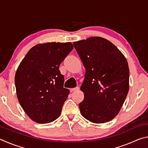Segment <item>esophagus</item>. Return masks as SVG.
I'll list each match as a JSON object with an SVG mask.
<instances>
[{
    "label": "esophagus",
    "mask_w": 148,
    "mask_h": 148,
    "mask_svg": "<svg viewBox=\"0 0 148 148\" xmlns=\"http://www.w3.org/2000/svg\"><path fill=\"white\" fill-rule=\"evenodd\" d=\"M78 89H79V87H74V88H71V89H70V91L73 92V91H77Z\"/></svg>",
    "instance_id": "1"
}]
</instances>
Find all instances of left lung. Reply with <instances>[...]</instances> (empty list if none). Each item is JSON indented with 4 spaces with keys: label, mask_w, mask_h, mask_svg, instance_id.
<instances>
[{
    "label": "left lung",
    "mask_w": 148,
    "mask_h": 148,
    "mask_svg": "<svg viewBox=\"0 0 148 148\" xmlns=\"http://www.w3.org/2000/svg\"><path fill=\"white\" fill-rule=\"evenodd\" d=\"M86 69L79 104L84 117L95 123L111 121L119 113L129 91L128 63L121 52L108 40L90 37L74 42Z\"/></svg>",
    "instance_id": "left-lung-1"
}]
</instances>
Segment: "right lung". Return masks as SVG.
Instances as JSON below:
<instances>
[{
	"instance_id": "1",
	"label": "right lung",
	"mask_w": 148,
	"mask_h": 148,
	"mask_svg": "<svg viewBox=\"0 0 148 148\" xmlns=\"http://www.w3.org/2000/svg\"><path fill=\"white\" fill-rule=\"evenodd\" d=\"M73 47L71 42L36 45L20 63L15 76L17 99L34 121L47 123L61 114L69 90L59 69Z\"/></svg>"
}]
</instances>
